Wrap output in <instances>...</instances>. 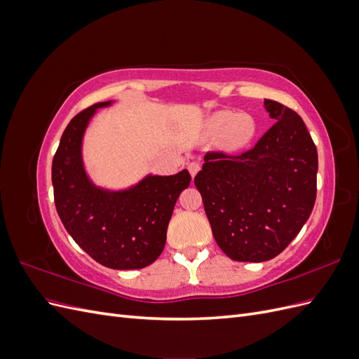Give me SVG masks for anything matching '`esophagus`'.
<instances>
[{
    "label": "esophagus",
    "mask_w": 359,
    "mask_h": 359,
    "mask_svg": "<svg viewBox=\"0 0 359 359\" xmlns=\"http://www.w3.org/2000/svg\"><path fill=\"white\" fill-rule=\"evenodd\" d=\"M187 169L190 172V175L194 177L201 170V163L199 161H190L189 165H187Z\"/></svg>",
    "instance_id": "obj_1"
}]
</instances>
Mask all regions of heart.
Listing matches in <instances>:
<instances>
[{"label":"heart","mask_w":359,"mask_h":359,"mask_svg":"<svg viewBox=\"0 0 359 359\" xmlns=\"http://www.w3.org/2000/svg\"><path fill=\"white\" fill-rule=\"evenodd\" d=\"M211 130L215 133H222L227 147L240 148L250 142L255 135L253 119L245 114L220 112L211 119Z\"/></svg>","instance_id":"1"}]
</instances>
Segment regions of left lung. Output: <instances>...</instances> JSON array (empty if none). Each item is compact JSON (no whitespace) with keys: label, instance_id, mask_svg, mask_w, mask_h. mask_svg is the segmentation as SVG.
<instances>
[{"label":"left lung","instance_id":"left-lung-1","mask_svg":"<svg viewBox=\"0 0 359 359\" xmlns=\"http://www.w3.org/2000/svg\"><path fill=\"white\" fill-rule=\"evenodd\" d=\"M265 107L277 123L252 149L208 151L194 177L215 241L236 262L280 255L316 201L318 149L306 124L278 102Z\"/></svg>","mask_w":359,"mask_h":359}]
</instances>
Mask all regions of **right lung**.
<instances>
[{"instance_id":"obj_1","label":"right lung","mask_w":359,"mask_h":359,"mask_svg":"<svg viewBox=\"0 0 359 359\" xmlns=\"http://www.w3.org/2000/svg\"><path fill=\"white\" fill-rule=\"evenodd\" d=\"M95 103L64 130L52 161L53 201L60 219L83 252L114 269H140L161 255L173 206L190 186L189 170L172 177H148L136 187L109 193L95 189L81 160V140Z\"/></svg>"}]
</instances>
